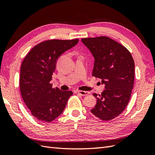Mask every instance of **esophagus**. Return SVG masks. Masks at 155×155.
<instances>
[{"mask_svg": "<svg viewBox=\"0 0 155 155\" xmlns=\"http://www.w3.org/2000/svg\"><path fill=\"white\" fill-rule=\"evenodd\" d=\"M78 93L79 94V95L83 96H87V95H88V94H90V92H87V91H78Z\"/></svg>", "mask_w": 155, "mask_h": 155, "instance_id": "esophagus-1", "label": "esophagus"}]
</instances>
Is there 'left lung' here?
<instances>
[{"label":"left lung","mask_w":155,"mask_h":155,"mask_svg":"<svg viewBox=\"0 0 155 155\" xmlns=\"http://www.w3.org/2000/svg\"><path fill=\"white\" fill-rule=\"evenodd\" d=\"M81 42L94 58L92 75L100 78L105 90L92 113L104 121L120 115L127 105L134 80V62L129 51L108 37L84 38Z\"/></svg>","instance_id":"8db88e82"}]
</instances>
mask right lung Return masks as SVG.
I'll return each mask as SVG.
<instances>
[{"label":"right lung","mask_w":155,"mask_h":155,"mask_svg":"<svg viewBox=\"0 0 155 155\" xmlns=\"http://www.w3.org/2000/svg\"><path fill=\"white\" fill-rule=\"evenodd\" d=\"M79 39L46 41L37 45L21 64L20 91L22 99L35 118L50 122L62 113L72 91L52 88L51 76L58 59Z\"/></svg>","instance_id":"1"}]
</instances>
